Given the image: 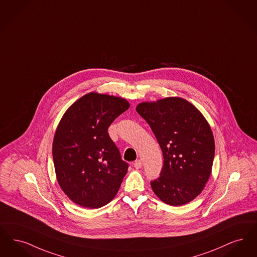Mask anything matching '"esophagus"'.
Masks as SVG:
<instances>
[{"label":"esophagus","instance_id":"34e87169","mask_svg":"<svg viewBox=\"0 0 257 257\" xmlns=\"http://www.w3.org/2000/svg\"><path fill=\"white\" fill-rule=\"evenodd\" d=\"M134 166L135 169H140V168L142 167V161H141L140 159L136 160V161L134 162Z\"/></svg>","mask_w":257,"mask_h":257}]
</instances>
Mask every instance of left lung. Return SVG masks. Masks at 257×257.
Instances as JSON below:
<instances>
[{"mask_svg":"<svg viewBox=\"0 0 257 257\" xmlns=\"http://www.w3.org/2000/svg\"><path fill=\"white\" fill-rule=\"evenodd\" d=\"M136 111L150 124L164 158L152 189L173 206L193 201L212 171L215 142L209 123L195 105L179 97L140 102Z\"/></svg>","mask_w":257,"mask_h":257,"instance_id":"1","label":"left lung"}]
</instances>
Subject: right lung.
<instances>
[{
	"label": "right lung",
	"instance_id": "1",
	"mask_svg": "<svg viewBox=\"0 0 257 257\" xmlns=\"http://www.w3.org/2000/svg\"><path fill=\"white\" fill-rule=\"evenodd\" d=\"M128 107L123 98L90 92L68 108L56 127V179L68 198L82 207L100 208L111 201L127 173L107 130Z\"/></svg>",
	"mask_w": 257,
	"mask_h": 257
}]
</instances>
